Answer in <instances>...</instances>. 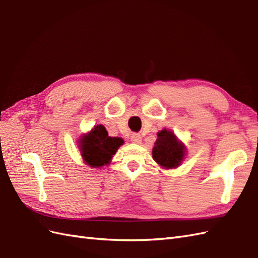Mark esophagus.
Masks as SVG:
<instances>
[{
	"instance_id": "34e87169",
	"label": "esophagus",
	"mask_w": 258,
	"mask_h": 258,
	"mask_svg": "<svg viewBox=\"0 0 258 258\" xmlns=\"http://www.w3.org/2000/svg\"><path fill=\"white\" fill-rule=\"evenodd\" d=\"M131 142H134V143H137V144H140L142 142V137L140 136L139 134H134V135H131Z\"/></svg>"
}]
</instances>
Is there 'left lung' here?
Here are the masks:
<instances>
[{"label": "left lung", "mask_w": 258, "mask_h": 258, "mask_svg": "<svg viewBox=\"0 0 258 258\" xmlns=\"http://www.w3.org/2000/svg\"><path fill=\"white\" fill-rule=\"evenodd\" d=\"M153 148V158L163 169H173L181 165L185 154V145L178 141L172 131L162 129L157 134Z\"/></svg>", "instance_id": "obj_1"}]
</instances>
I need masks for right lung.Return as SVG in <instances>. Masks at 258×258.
Instances as JSON below:
<instances>
[{"label": "right lung", "instance_id": "1", "mask_svg": "<svg viewBox=\"0 0 258 258\" xmlns=\"http://www.w3.org/2000/svg\"><path fill=\"white\" fill-rule=\"evenodd\" d=\"M123 140L108 137L102 124H97L87 135H84L79 141L81 155L84 161L93 168H101L111 162Z\"/></svg>", "mask_w": 258, "mask_h": 258}]
</instances>
